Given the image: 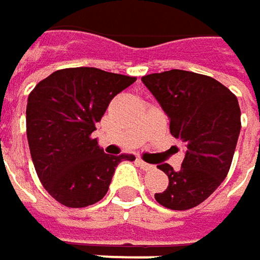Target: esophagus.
Instances as JSON below:
<instances>
[{
    "instance_id": "1",
    "label": "esophagus",
    "mask_w": 260,
    "mask_h": 260,
    "mask_svg": "<svg viewBox=\"0 0 260 260\" xmlns=\"http://www.w3.org/2000/svg\"><path fill=\"white\" fill-rule=\"evenodd\" d=\"M138 164L140 166V169H143V170H151V169H152V166L148 164V162H145L142 158H138Z\"/></svg>"
}]
</instances>
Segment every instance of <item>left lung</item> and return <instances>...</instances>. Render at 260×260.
<instances>
[{
	"instance_id": "1",
	"label": "left lung",
	"mask_w": 260,
	"mask_h": 260,
	"mask_svg": "<svg viewBox=\"0 0 260 260\" xmlns=\"http://www.w3.org/2000/svg\"><path fill=\"white\" fill-rule=\"evenodd\" d=\"M142 81L167 114L170 133L186 145L177 172L167 162L157 166L169 176V186L155 200L172 210L192 209L230 172L241 128L238 101L223 84L189 71L149 74Z\"/></svg>"
}]
</instances>
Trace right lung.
<instances>
[{
    "label": "right lung",
    "mask_w": 260,
    "mask_h": 260,
    "mask_svg": "<svg viewBox=\"0 0 260 260\" xmlns=\"http://www.w3.org/2000/svg\"><path fill=\"white\" fill-rule=\"evenodd\" d=\"M135 77L98 68H66L29 93L26 135L43 186L66 207H87L109 189L115 167L135 155L105 154L91 138L109 102Z\"/></svg>",
    "instance_id": "right-lung-1"
}]
</instances>
